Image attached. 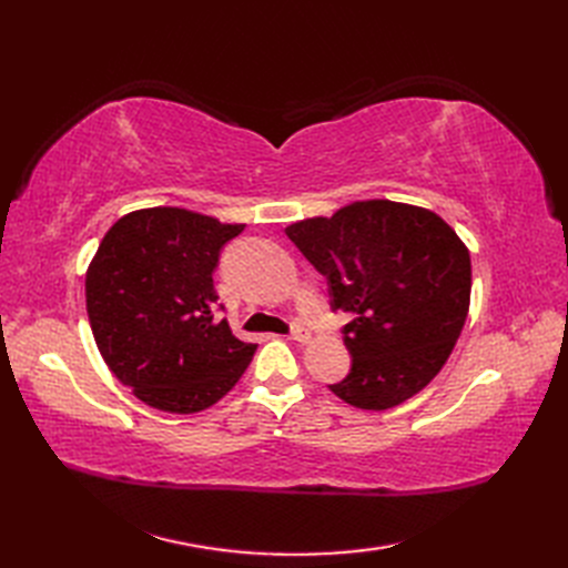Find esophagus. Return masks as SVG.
I'll return each instance as SVG.
<instances>
[{"instance_id": "34e87169", "label": "esophagus", "mask_w": 568, "mask_h": 568, "mask_svg": "<svg viewBox=\"0 0 568 568\" xmlns=\"http://www.w3.org/2000/svg\"><path fill=\"white\" fill-rule=\"evenodd\" d=\"M288 338H294V341H298V343H307V341H311V332H307L301 322H294V324H291Z\"/></svg>"}]
</instances>
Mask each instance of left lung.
Masks as SVG:
<instances>
[{
    "label": "left lung",
    "instance_id": "left-lung-1",
    "mask_svg": "<svg viewBox=\"0 0 568 568\" xmlns=\"http://www.w3.org/2000/svg\"><path fill=\"white\" fill-rule=\"evenodd\" d=\"M329 286L332 311L351 313L346 379L329 390L359 409H388L419 393L450 357L469 313L471 261L436 213L359 201L332 217L286 227Z\"/></svg>",
    "mask_w": 568,
    "mask_h": 568
}]
</instances>
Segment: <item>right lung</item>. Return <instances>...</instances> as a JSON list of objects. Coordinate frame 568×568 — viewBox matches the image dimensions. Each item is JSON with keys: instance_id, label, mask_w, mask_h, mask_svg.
Returning a JSON list of instances; mask_svg holds the SVG:
<instances>
[{"instance_id": "right-lung-1", "label": "right lung", "mask_w": 568, "mask_h": 568, "mask_svg": "<svg viewBox=\"0 0 568 568\" xmlns=\"http://www.w3.org/2000/svg\"><path fill=\"white\" fill-rule=\"evenodd\" d=\"M244 225L184 209L120 217L84 277L97 348L142 403L192 415L242 379L255 343L236 338L217 303L220 251Z\"/></svg>"}]
</instances>
